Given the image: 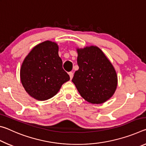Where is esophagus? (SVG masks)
Here are the masks:
<instances>
[{
  "label": "esophagus",
  "instance_id": "1",
  "mask_svg": "<svg viewBox=\"0 0 146 146\" xmlns=\"http://www.w3.org/2000/svg\"><path fill=\"white\" fill-rule=\"evenodd\" d=\"M69 75H70V79L71 80V79H72V78H73V72H69Z\"/></svg>",
  "mask_w": 146,
  "mask_h": 146
}]
</instances>
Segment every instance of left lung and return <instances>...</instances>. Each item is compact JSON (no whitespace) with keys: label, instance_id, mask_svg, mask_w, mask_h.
<instances>
[{"label":"left lung","instance_id":"8db88e82","mask_svg":"<svg viewBox=\"0 0 146 146\" xmlns=\"http://www.w3.org/2000/svg\"><path fill=\"white\" fill-rule=\"evenodd\" d=\"M77 64L72 82L80 95L92 104H102L112 97L117 76L111 63L96 46L78 49Z\"/></svg>","mask_w":146,"mask_h":146}]
</instances>
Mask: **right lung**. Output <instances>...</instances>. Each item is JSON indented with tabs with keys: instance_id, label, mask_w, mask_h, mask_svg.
<instances>
[{
	"instance_id": "add662e5",
	"label": "right lung",
	"mask_w": 146,
	"mask_h": 146,
	"mask_svg": "<svg viewBox=\"0 0 146 146\" xmlns=\"http://www.w3.org/2000/svg\"><path fill=\"white\" fill-rule=\"evenodd\" d=\"M57 44L45 41L34 47L21 69V82L32 97L46 100L55 96L70 76L64 70Z\"/></svg>"
}]
</instances>
